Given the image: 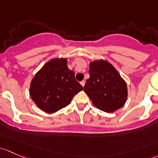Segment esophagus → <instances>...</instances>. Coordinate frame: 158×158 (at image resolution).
<instances>
[{"label": "esophagus", "mask_w": 158, "mask_h": 158, "mask_svg": "<svg viewBox=\"0 0 158 158\" xmlns=\"http://www.w3.org/2000/svg\"><path fill=\"white\" fill-rule=\"evenodd\" d=\"M80 84H81V85L82 86V87H84V85H85V81L83 80V81H82V82H80Z\"/></svg>", "instance_id": "1"}]
</instances>
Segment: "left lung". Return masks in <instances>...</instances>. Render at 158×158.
Segmentation results:
<instances>
[{
    "mask_svg": "<svg viewBox=\"0 0 158 158\" xmlns=\"http://www.w3.org/2000/svg\"><path fill=\"white\" fill-rule=\"evenodd\" d=\"M89 75L84 86L92 104L97 108L113 113L125 104L128 97L127 82L116 68L105 60L89 64Z\"/></svg>",
    "mask_w": 158,
    "mask_h": 158,
    "instance_id": "left-lung-1",
    "label": "left lung"
}]
</instances>
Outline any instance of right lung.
I'll return each mask as SVG.
<instances>
[{
    "mask_svg": "<svg viewBox=\"0 0 158 158\" xmlns=\"http://www.w3.org/2000/svg\"><path fill=\"white\" fill-rule=\"evenodd\" d=\"M83 88L67 66L66 58H53L31 79L29 94L35 104L48 114L66 107Z\"/></svg>",
    "mask_w": 158,
    "mask_h": 158,
    "instance_id": "add662e5",
    "label": "right lung"
}]
</instances>
